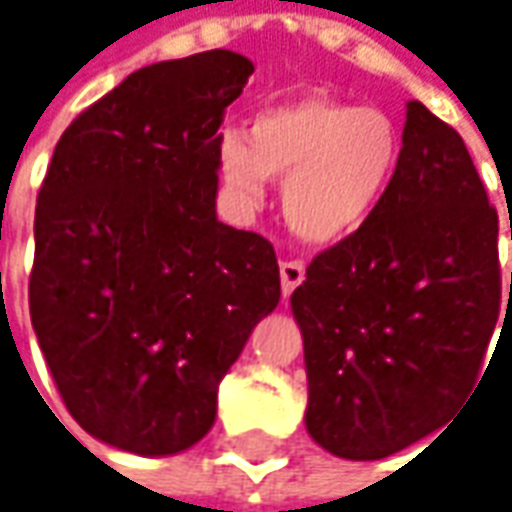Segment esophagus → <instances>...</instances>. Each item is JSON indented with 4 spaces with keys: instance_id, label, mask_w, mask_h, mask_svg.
I'll return each instance as SVG.
<instances>
[{
    "instance_id": "34e87169",
    "label": "esophagus",
    "mask_w": 512,
    "mask_h": 512,
    "mask_svg": "<svg viewBox=\"0 0 512 512\" xmlns=\"http://www.w3.org/2000/svg\"><path fill=\"white\" fill-rule=\"evenodd\" d=\"M279 273H281V293L284 296H293V290H296L298 284L304 281V264L301 262H281L279 264Z\"/></svg>"
}]
</instances>
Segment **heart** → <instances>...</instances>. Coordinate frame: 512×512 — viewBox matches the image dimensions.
I'll return each instance as SVG.
<instances>
[{
    "label": "heart",
    "instance_id": "b5f03b06",
    "mask_svg": "<svg viewBox=\"0 0 512 512\" xmlns=\"http://www.w3.org/2000/svg\"><path fill=\"white\" fill-rule=\"evenodd\" d=\"M400 166V135L380 109L304 95L250 120L248 137H219V174L256 205L267 177H284L281 205L298 239L327 248L360 231Z\"/></svg>",
    "mask_w": 512,
    "mask_h": 512
}]
</instances>
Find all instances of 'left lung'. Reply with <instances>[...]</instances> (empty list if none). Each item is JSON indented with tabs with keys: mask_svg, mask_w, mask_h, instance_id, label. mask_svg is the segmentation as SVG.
<instances>
[{
	"mask_svg": "<svg viewBox=\"0 0 512 512\" xmlns=\"http://www.w3.org/2000/svg\"><path fill=\"white\" fill-rule=\"evenodd\" d=\"M290 304L304 423L329 454L383 459L454 417L482 383L502 312L499 216L456 129L408 101L386 197L312 259Z\"/></svg>",
	"mask_w": 512,
	"mask_h": 512,
	"instance_id": "8db88e82",
	"label": "left lung"
}]
</instances>
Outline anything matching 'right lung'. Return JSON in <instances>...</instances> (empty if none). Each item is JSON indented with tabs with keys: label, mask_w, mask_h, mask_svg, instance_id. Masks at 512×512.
Here are the masks:
<instances>
[{
	"label": "right lung",
	"mask_w": 512,
	"mask_h": 512,
	"mask_svg": "<svg viewBox=\"0 0 512 512\" xmlns=\"http://www.w3.org/2000/svg\"><path fill=\"white\" fill-rule=\"evenodd\" d=\"M253 75L208 50L132 72L64 129L36 202L30 321L95 440L180 454L281 298L273 245L216 219L219 126Z\"/></svg>",
	"instance_id": "obj_1"
}]
</instances>
